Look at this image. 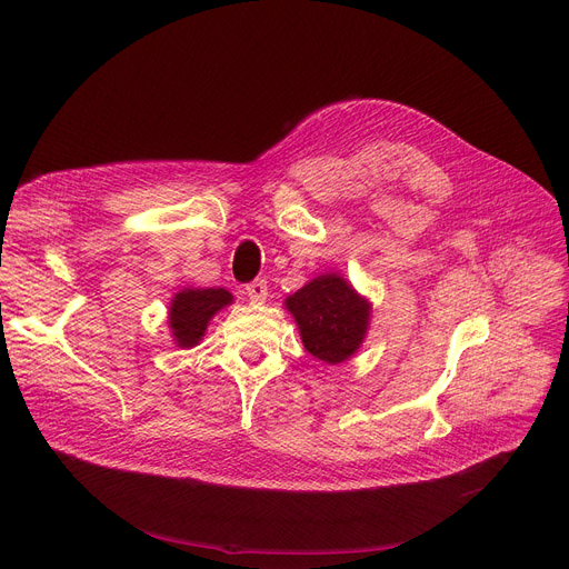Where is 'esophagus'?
Here are the masks:
<instances>
[{"label": "esophagus", "instance_id": "1", "mask_svg": "<svg viewBox=\"0 0 569 569\" xmlns=\"http://www.w3.org/2000/svg\"><path fill=\"white\" fill-rule=\"evenodd\" d=\"M246 292H248V297H250L252 303H263L266 297H268V283H266V279H257V281L248 283Z\"/></svg>", "mask_w": 569, "mask_h": 569}]
</instances>
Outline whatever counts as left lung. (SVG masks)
Masks as SVG:
<instances>
[{"instance_id": "left-lung-1", "label": "left lung", "mask_w": 569, "mask_h": 569, "mask_svg": "<svg viewBox=\"0 0 569 569\" xmlns=\"http://www.w3.org/2000/svg\"><path fill=\"white\" fill-rule=\"evenodd\" d=\"M286 308L306 351L327 365H340L360 349L371 317V303L336 272L308 281L286 299Z\"/></svg>"}]
</instances>
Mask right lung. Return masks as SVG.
Segmentation results:
<instances>
[{
	"label": "right lung",
	"instance_id": "1",
	"mask_svg": "<svg viewBox=\"0 0 569 569\" xmlns=\"http://www.w3.org/2000/svg\"><path fill=\"white\" fill-rule=\"evenodd\" d=\"M231 301L233 297L224 288L180 290L169 308V327L176 345L182 349L196 347L209 327V319Z\"/></svg>",
	"mask_w": 569,
	"mask_h": 569
}]
</instances>
